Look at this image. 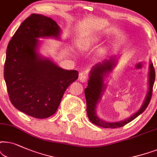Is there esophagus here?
Here are the masks:
<instances>
[{"label":"esophagus","mask_w":157,"mask_h":157,"mask_svg":"<svg viewBox=\"0 0 157 157\" xmlns=\"http://www.w3.org/2000/svg\"><path fill=\"white\" fill-rule=\"evenodd\" d=\"M79 80H80L81 82H86L87 81V76L86 75L83 74V73H80V77H79Z\"/></svg>","instance_id":"obj_1"}]
</instances>
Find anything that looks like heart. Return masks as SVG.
<instances>
[{
    "label": "heart",
    "instance_id": "obj_1",
    "mask_svg": "<svg viewBox=\"0 0 157 157\" xmlns=\"http://www.w3.org/2000/svg\"><path fill=\"white\" fill-rule=\"evenodd\" d=\"M97 39V38H94V40H95V39Z\"/></svg>",
    "mask_w": 157,
    "mask_h": 157
}]
</instances>
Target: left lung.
Returning <instances> with one entry per match:
<instances>
[{"mask_svg": "<svg viewBox=\"0 0 157 157\" xmlns=\"http://www.w3.org/2000/svg\"><path fill=\"white\" fill-rule=\"evenodd\" d=\"M118 59V58L116 56H114L93 66L90 72L87 87L85 89V95L87 103V113L88 118L93 124L96 126L103 127V128H119L128 124L146 110L149 104L152 95V89H153L154 80H155V70H154L153 63L150 59L148 92L139 110H137L129 118L123 121H116V122H108L98 117L96 109H97L98 104L101 100L102 96L106 89V84L104 82L105 77L108 75V73L111 72L114 67L116 65Z\"/></svg>", "mask_w": 157, "mask_h": 157, "instance_id": "8db88e82", "label": "left lung"}]
</instances>
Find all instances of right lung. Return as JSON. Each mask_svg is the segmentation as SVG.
<instances>
[{
    "label": "right lung",
    "mask_w": 157,
    "mask_h": 157,
    "mask_svg": "<svg viewBox=\"0 0 157 157\" xmlns=\"http://www.w3.org/2000/svg\"><path fill=\"white\" fill-rule=\"evenodd\" d=\"M61 28L51 18L33 13L18 27L6 50L4 78L16 109L36 118L57 111L66 89L78 78L39 52L40 38L60 39Z\"/></svg>",
    "instance_id": "right-lung-1"
}]
</instances>
